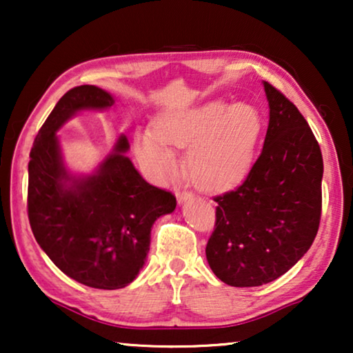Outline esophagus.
Listing matches in <instances>:
<instances>
[{"label":"esophagus","mask_w":353,"mask_h":353,"mask_svg":"<svg viewBox=\"0 0 353 353\" xmlns=\"http://www.w3.org/2000/svg\"><path fill=\"white\" fill-rule=\"evenodd\" d=\"M175 196H176L178 204H180V205H183V204H185V202L191 201L192 197H194V196H192V192H190V191H176Z\"/></svg>","instance_id":"1"}]
</instances>
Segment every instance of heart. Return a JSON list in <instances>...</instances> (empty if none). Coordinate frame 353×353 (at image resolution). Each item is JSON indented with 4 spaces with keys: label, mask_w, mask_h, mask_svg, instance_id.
<instances>
[{
    "label": "heart",
    "mask_w": 353,
    "mask_h": 353,
    "mask_svg": "<svg viewBox=\"0 0 353 353\" xmlns=\"http://www.w3.org/2000/svg\"><path fill=\"white\" fill-rule=\"evenodd\" d=\"M262 128V115L254 105L214 99L162 114L156 132L138 130L134 152L156 180L167 181L178 170L170 144L188 148L186 165L192 181L205 191H223L248 173Z\"/></svg>",
    "instance_id": "b5f03b06"
}]
</instances>
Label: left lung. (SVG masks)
I'll return each mask as SVG.
<instances>
[{"label": "left lung", "instance_id": "1", "mask_svg": "<svg viewBox=\"0 0 353 353\" xmlns=\"http://www.w3.org/2000/svg\"><path fill=\"white\" fill-rule=\"evenodd\" d=\"M270 120L263 149L234 191L215 197L216 223L207 262L234 288L272 283L315 239L321 216L323 157L299 109L262 81Z\"/></svg>", "mask_w": 353, "mask_h": 353}]
</instances>
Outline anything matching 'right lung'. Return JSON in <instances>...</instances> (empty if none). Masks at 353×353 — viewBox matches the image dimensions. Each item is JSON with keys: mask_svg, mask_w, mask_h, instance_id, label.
I'll return each mask as SVG.
<instances>
[{"mask_svg": "<svg viewBox=\"0 0 353 353\" xmlns=\"http://www.w3.org/2000/svg\"><path fill=\"white\" fill-rule=\"evenodd\" d=\"M114 104L94 85L67 91L38 132L28 162V220L37 243L62 273L96 289L125 288L138 276L152 225L176 207L170 192L134 168L123 133L91 172L67 165L57 132L75 115Z\"/></svg>", "mask_w": 353, "mask_h": 353, "instance_id": "obj_1", "label": "right lung"}]
</instances>
